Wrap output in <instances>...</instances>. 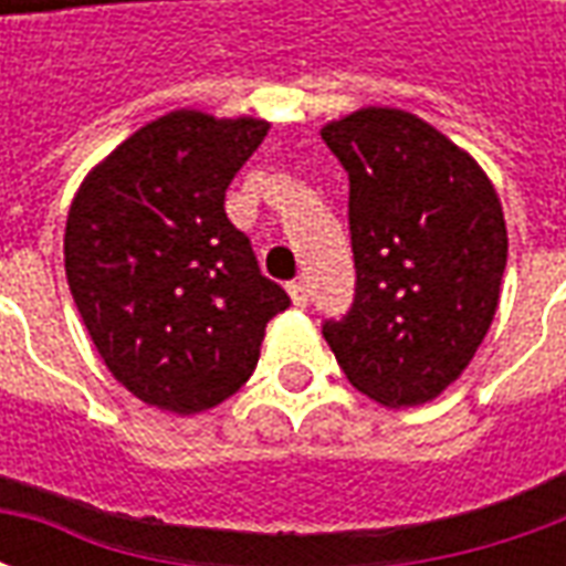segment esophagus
<instances>
[{
	"label": "esophagus",
	"mask_w": 566,
	"mask_h": 566,
	"mask_svg": "<svg viewBox=\"0 0 566 566\" xmlns=\"http://www.w3.org/2000/svg\"><path fill=\"white\" fill-rule=\"evenodd\" d=\"M287 294H291V300H294V306L303 308L308 303V291H306V284H303V282L287 284Z\"/></svg>",
	"instance_id": "esophagus-1"
}]
</instances>
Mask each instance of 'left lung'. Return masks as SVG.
<instances>
[{
	"label": "left lung",
	"instance_id": "8db88e82",
	"mask_svg": "<svg viewBox=\"0 0 566 566\" xmlns=\"http://www.w3.org/2000/svg\"><path fill=\"white\" fill-rule=\"evenodd\" d=\"M321 139L348 172L355 303L324 321L345 379L376 403L433 400L485 339L506 270V221L482 166L400 108H360Z\"/></svg>",
	"mask_w": 566,
	"mask_h": 566
}]
</instances>
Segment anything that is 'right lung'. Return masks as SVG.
<instances>
[{
  "instance_id": "right-lung-1",
  "label": "right lung",
  "mask_w": 566,
  "mask_h": 566,
  "mask_svg": "<svg viewBox=\"0 0 566 566\" xmlns=\"http://www.w3.org/2000/svg\"><path fill=\"white\" fill-rule=\"evenodd\" d=\"M266 129L178 108L120 142L72 199L63 254L81 321L112 376L163 412L239 391L266 324L291 306L223 211Z\"/></svg>"
}]
</instances>
